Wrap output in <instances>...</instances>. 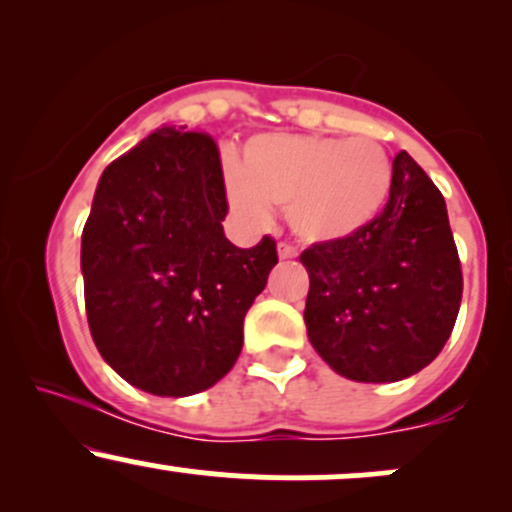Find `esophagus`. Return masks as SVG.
Wrapping results in <instances>:
<instances>
[{
  "instance_id": "obj_1",
  "label": "esophagus",
  "mask_w": 512,
  "mask_h": 512,
  "mask_svg": "<svg viewBox=\"0 0 512 512\" xmlns=\"http://www.w3.org/2000/svg\"><path fill=\"white\" fill-rule=\"evenodd\" d=\"M276 255H279V260H293L298 255V250L291 248L289 243H279L276 245Z\"/></svg>"
}]
</instances>
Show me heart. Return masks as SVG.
Returning <instances> with one entry per match:
<instances>
[{"mask_svg": "<svg viewBox=\"0 0 512 512\" xmlns=\"http://www.w3.org/2000/svg\"><path fill=\"white\" fill-rule=\"evenodd\" d=\"M392 185V163L370 139L257 134L243 161L223 166L233 214L264 226L272 207H286L291 231L305 243L356 238L380 216Z\"/></svg>", "mask_w": 512, "mask_h": 512, "instance_id": "1", "label": "heart"}]
</instances>
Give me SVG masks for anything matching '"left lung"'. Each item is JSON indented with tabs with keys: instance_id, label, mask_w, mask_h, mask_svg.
<instances>
[{
	"instance_id": "8db88e82",
	"label": "left lung",
	"mask_w": 512,
	"mask_h": 512,
	"mask_svg": "<svg viewBox=\"0 0 512 512\" xmlns=\"http://www.w3.org/2000/svg\"><path fill=\"white\" fill-rule=\"evenodd\" d=\"M305 327L334 373L397 383L440 354L462 301V269L445 199L407 151L392 161L383 214L356 238L301 255Z\"/></svg>"
}]
</instances>
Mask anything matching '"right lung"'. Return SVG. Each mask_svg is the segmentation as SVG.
<instances>
[{"label":"right lung","mask_w":512,"mask_h":512,"mask_svg":"<svg viewBox=\"0 0 512 512\" xmlns=\"http://www.w3.org/2000/svg\"><path fill=\"white\" fill-rule=\"evenodd\" d=\"M216 144L163 125L110 163L81 233L91 337L129 385L158 397L209 390L243 349L276 243L236 248Z\"/></svg>","instance_id":"1"}]
</instances>
